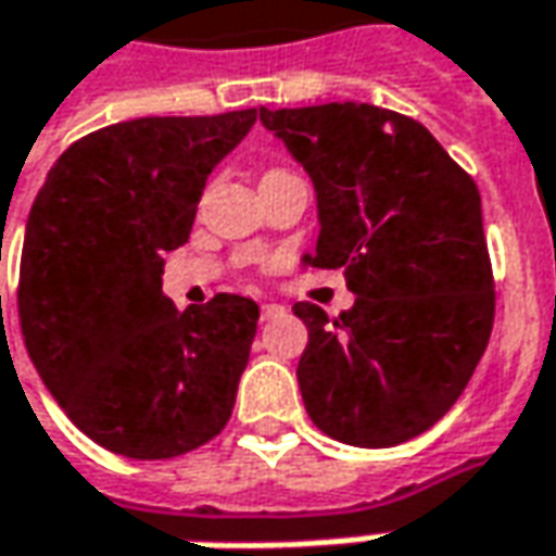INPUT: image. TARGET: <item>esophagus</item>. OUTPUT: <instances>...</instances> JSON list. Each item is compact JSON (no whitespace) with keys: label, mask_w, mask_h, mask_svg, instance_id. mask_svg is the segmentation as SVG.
<instances>
[{"label":"esophagus","mask_w":556,"mask_h":556,"mask_svg":"<svg viewBox=\"0 0 556 556\" xmlns=\"http://www.w3.org/2000/svg\"><path fill=\"white\" fill-rule=\"evenodd\" d=\"M260 315H263V321H271V318H278V315H285V305H278V303H263V305H260Z\"/></svg>","instance_id":"obj_1"}]
</instances>
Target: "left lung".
I'll return each mask as SVG.
<instances>
[{
  "mask_svg": "<svg viewBox=\"0 0 556 556\" xmlns=\"http://www.w3.org/2000/svg\"><path fill=\"white\" fill-rule=\"evenodd\" d=\"M318 199L305 266L342 269L355 305L308 327L296 379L333 441L394 446L459 401L493 330V266L480 192L426 125L370 103L260 110Z\"/></svg>",
  "mask_w": 556,
  "mask_h": 556,
  "instance_id": "1",
  "label": "left lung"
}]
</instances>
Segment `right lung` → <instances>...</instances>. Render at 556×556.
<instances>
[{
  "label": "right lung",
  "mask_w": 556,
  "mask_h": 556,
  "mask_svg": "<svg viewBox=\"0 0 556 556\" xmlns=\"http://www.w3.org/2000/svg\"><path fill=\"white\" fill-rule=\"evenodd\" d=\"M256 110L155 115L76 140L29 207L17 312L63 413L128 459H174L226 428L260 305L217 293L177 312L165 253L186 244L207 174Z\"/></svg>",
  "instance_id": "obj_1"
}]
</instances>
